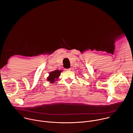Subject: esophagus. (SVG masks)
I'll return each instance as SVG.
<instances>
[{"instance_id": "34e87169", "label": "esophagus", "mask_w": 133, "mask_h": 133, "mask_svg": "<svg viewBox=\"0 0 133 133\" xmlns=\"http://www.w3.org/2000/svg\"><path fill=\"white\" fill-rule=\"evenodd\" d=\"M65 70H66V71H70V70H71V68H67V69H65Z\"/></svg>"}]
</instances>
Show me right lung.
<instances>
[{
	"instance_id": "right-lung-1",
	"label": "right lung",
	"mask_w": 133,
	"mask_h": 133,
	"mask_svg": "<svg viewBox=\"0 0 133 133\" xmlns=\"http://www.w3.org/2000/svg\"><path fill=\"white\" fill-rule=\"evenodd\" d=\"M62 71L60 70H56L54 71H51L49 73V76L47 77V81L50 82V83L52 84L54 83L55 82H56L58 79L59 76L61 75V73Z\"/></svg>"
}]
</instances>
